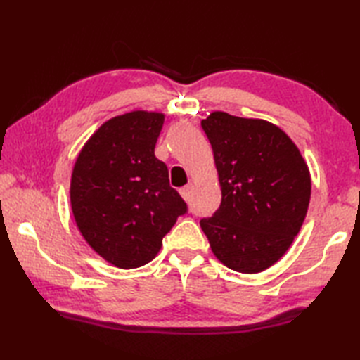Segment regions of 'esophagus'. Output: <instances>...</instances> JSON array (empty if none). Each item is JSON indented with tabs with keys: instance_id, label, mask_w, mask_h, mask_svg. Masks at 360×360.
Returning <instances> with one entry per match:
<instances>
[{
	"instance_id": "esophagus-1",
	"label": "esophagus",
	"mask_w": 360,
	"mask_h": 360,
	"mask_svg": "<svg viewBox=\"0 0 360 360\" xmlns=\"http://www.w3.org/2000/svg\"><path fill=\"white\" fill-rule=\"evenodd\" d=\"M179 193H181V196L184 198L186 201H188L190 200V193H192V186H186V187H182L181 190H179Z\"/></svg>"
}]
</instances>
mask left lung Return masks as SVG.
Listing matches in <instances>:
<instances>
[{
  "label": "left lung",
  "instance_id": "obj_1",
  "mask_svg": "<svg viewBox=\"0 0 360 360\" xmlns=\"http://www.w3.org/2000/svg\"><path fill=\"white\" fill-rule=\"evenodd\" d=\"M201 125L223 195L213 217L201 219L202 232L229 269L263 272L300 232L311 198L308 164L292 139L267 120L213 111Z\"/></svg>",
  "mask_w": 360,
  "mask_h": 360
}]
</instances>
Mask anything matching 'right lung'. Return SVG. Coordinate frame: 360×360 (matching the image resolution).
Listing matches in <instances>:
<instances>
[{
    "label": "right lung",
    "instance_id": "1",
    "mask_svg": "<svg viewBox=\"0 0 360 360\" xmlns=\"http://www.w3.org/2000/svg\"><path fill=\"white\" fill-rule=\"evenodd\" d=\"M165 116L131 111L106 120L83 145L71 176L80 233L105 262L134 269L155 258L187 204L155 156Z\"/></svg>",
    "mask_w": 360,
    "mask_h": 360
}]
</instances>
